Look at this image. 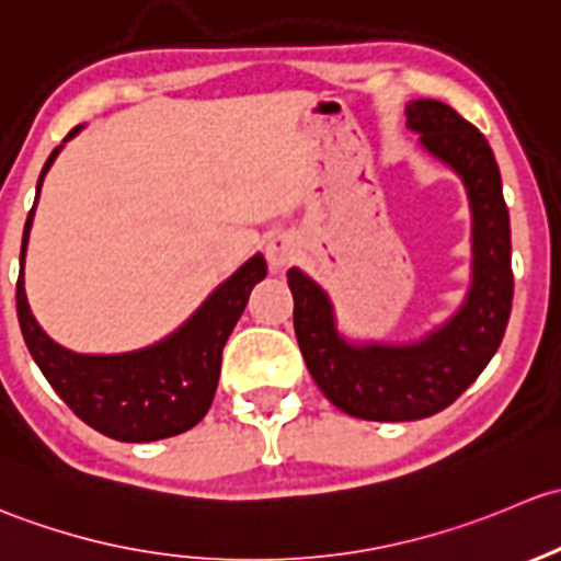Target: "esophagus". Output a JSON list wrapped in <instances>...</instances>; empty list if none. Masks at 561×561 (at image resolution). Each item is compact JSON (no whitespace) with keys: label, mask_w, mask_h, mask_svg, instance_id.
<instances>
[{"label":"esophagus","mask_w":561,"mask_h":561,"mask_svg":"<svg viewBox=\"0 0 561 561\" xmlns=\"http://www.w3.org/2000/svg\"><path fill=\"white\" fill-rule=\"evenodd\" d=\"M264 253H267V262L273 270H286L288 264L294 262L297 256V240L291 234L278 232V234H270L267 245H264Z\"/></svg>","instance_id":"34e87169"}]
</instances>
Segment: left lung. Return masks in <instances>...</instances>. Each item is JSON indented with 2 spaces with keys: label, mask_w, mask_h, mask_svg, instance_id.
<instances>
[{
  "label": "left lung",
  "mask_w": 561,
  "mask_h": 561,
  "mask_svg": "<svg viewBox=\"0 0 561 561\" xmlns=\"http://www.w3.org/2000/svg\"><path fill=\"white\" fill-rule=\"evenodd\" d=\"M405 115L421 148L461 178L470 202V288L459 310L410 343H354L340 334L329 294L299 267L288 270L305 365L334 408L365 421L440 413L492 362L511 319V218L486 137L437 100L408 102Z\"/></svg>",
  "instance_id": "left-lung-1"
}]
</instances>
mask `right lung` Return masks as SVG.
Segmentation results:
<instances>
[{"label":"right lung","mask_w":561,"mask_h":561,"mask_svg":"<svg viewBox=\"0 0 561 561\" xmlns=\"http://www.w3.org/2000/svg\"><path fill=\"white\" fill-rule=\"evenodd\" d=\"M83 126L65 137L72 140ZM54 148L37 181V199L50 164L65 148ZM34 199V207H37ZM34 207L28 210L21 242V275L15 286V308L26 348L56 394L72 413L102 435L121 443H153L181 435L205 419L221 375V354L234 323L245 310L251 288L267 278L262 253L248 259L229 275L199 308L159 343L126 354H75L45 334L34 319L23 286L28 232Z\"/></svg>","instance_id":"1"}]
</instances>
